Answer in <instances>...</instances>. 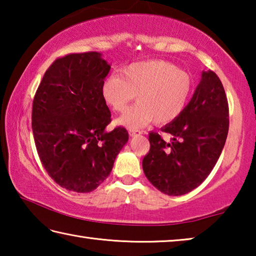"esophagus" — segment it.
Returning <instances> with one entry per match:
<instances>
[{
	"instance_id": "obj_1",
	"label": "esophagus",
	"mask_w": 256,
	"mask_h": 256,
	"mask_svg": "<svg viewBox=\"0 0 256 256\" xmlns=\"http://www.w3.org/2000/svg\"><path fill=\"white\" fill-rule=\"evenodd\" d=\"M128 134L131 136H140V134H142V131H140V130H128Z\"/></svg>"
}]
</instances>
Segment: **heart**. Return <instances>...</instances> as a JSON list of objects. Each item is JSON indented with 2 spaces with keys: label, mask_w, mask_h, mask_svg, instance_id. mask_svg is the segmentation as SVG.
Masks as SVG:
<instances>
[{
  "label": "heart",
  "mask_w": 256,
  "mask_h": 256,
  "mask_svg": "<svg viewBox=\"0 0 256 256\" xmlns=\"http://www.w3.org/2000/svg\"><path fill=\"white\" fill-rule=\"evenodd\" d=\"M192 92V76L162 60L128 64L102 84L104 102L115 112H124L136 94L138 102L118 120L128 128L144 126L151 120L157 125L172 123L183 114Z\"/></svg>",
  "instance_id": "1"
}]
</instances>
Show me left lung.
I'll return each instance as SVG.
<instances>
[{
    "instance_id": "8db88e82",
    "label": "left lung",
    "mask_w": 256,
    "mask_h": 256,
    "mask_svg": "<svg viewBox=\"0 0 256 256\" xmlns=\"http://www.w3.org/2000/svg\"><path fill=\"white\" fill-rule=\"evenodd\" d=\"M229 110L222 81L202 72L200 84L178 118L164 125L166 142L149 133L150 150L142 160L146 177L167 196H183L204 180L222 154L229 128Z\"/></svg>"
}]
</instances>
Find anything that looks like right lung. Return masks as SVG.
I'll return each instance as SVG.
<instances>
[{"label": "right lung", "mask_w": 256, "mask_h": 256, "mask_svg": "<svg viewBox=\"0 0 256 256\" xmlns=\"http://www.w3.org/2000/svg\"><path fill=\"white\" fill-rule=\"evenodd\" d=\"M110 66L98 52L68 54L47 68L32 102V126L42 166L60 186L97 188L128 140L124 128L107 132L110 108L102 84Z\"/></svg>", "instance_id": "right-lung-1"}]
</instances>
